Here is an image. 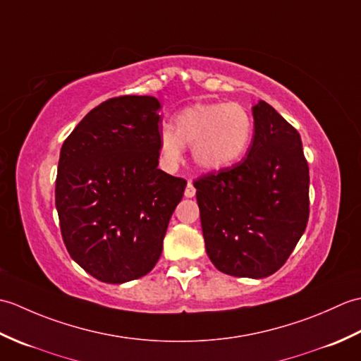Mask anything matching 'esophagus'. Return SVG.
Returning <instances> with one entry per match:
<instances>
[{"label":"esophagus","instance_id":"esophagus-1","mask_svg":"<svg viewBox=\"0 0 361 361\" xmlns=\"http://www.w3.org/2000/svg\"><path fill=\"white\" fill-rule=\"evenodd\" d=\"M185 197L186 198H192L195 197V188L190 181H188V186H186V190H185Z\"/></svg>","mask_w":361,"mask_h":361}]
</instances>
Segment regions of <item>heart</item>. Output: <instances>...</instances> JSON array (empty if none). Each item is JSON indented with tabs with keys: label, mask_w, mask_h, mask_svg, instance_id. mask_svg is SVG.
Segmentation results:
<instances>
[{
	"label": "heart",
	"mask_w": 361,
	"mask_h": 361,
	"mask_svg": "<svg viewBox=\"0 0 361 361\" xmlns=\"http://www.w3.org/2000/svg\"><path fill=\"white\" fill-rule=\"evenodd\" d=\"M255 135L251 113L239 102H197L172 118V130L158 136L161 161L175 167L185 145H192V159L198 169L219 172L234 166L250 149Z\"/></svg>",
	"instance_id": "heart-1"
}]
</instances>
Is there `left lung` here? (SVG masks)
<instances>
[{
	"instance_id": "1",
	"label": "left lung",
	"mask_w": 361,
	"mask_h": 361,
	"mask_svg": "<svg viewBox=\"0 0 361 361\" xmlns=\"http://www.w3.org/2000/svg\"><path fill=\"white\" fill-rule=\"evenodd\" d=\"M247 158L194 183L206 252L221 273L262 279L278 271L309 220V166L301 136L271 105L252 106Z\"/></svg>"
}]
</instances>
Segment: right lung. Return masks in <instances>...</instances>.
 I'll return each instance as SVG.
<instances>
[{"label": "right lung", "mask_w": 361, "mask_h": 361, "mask_svg": "<svg viewBox=\"0 0 361 361\" xmlns=\"http://www.w3.org/2000/svg\"><path fill=\"white\" fill-rule=\"evenodd\" d=\"M159 109L153 96L109 99L60 150L56 208L65 247L106 283L142 278L155 267L185 194V180L158 169Z\"/></svg>", "instance_id": "add662e5"}]
</instances>
